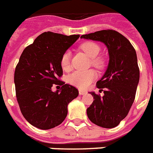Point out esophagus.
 <instances>
[{
	"label": "esophagus",
	"instance_id": "1",
	"mask_svg": "<svg viewBox=\"0 0 153 153\" xmlns=\"http://www.w3.org/2000/svg\"><path fill=\"white\" fill-rule=\"evenodd\" d=\"M79 94H80V95H84V94H86V91L80 89V90H79Z\"/></svg>",
	"mask_w": 153,
	"mask_h": 153
}]
</instances>
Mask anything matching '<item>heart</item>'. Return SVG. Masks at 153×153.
<instances>
[{
  "mask_svg": "<svg viewBox=\"0 0 153 153\" xmlns=\"http://www.w3.org/2000/svg\"><path fill=\"white\" fill-rule=\"evenodd\" d=\"M80 49L89 57H91V65L97 69H102L104 67L105 60L102 56H98L100 53L101 48L99 44L92 41H86L80 45ZM60 64L62 69L69 71L71 69V53L69 51L62 53ZM96 78V73L93 70L75 71L69 75L67 80L70 84L78 88L85 89L90 85Z\"/></svg>",
  "mask_w": 153,
  "mask_h": 153,
  "instance_id": "heart-1",
  "label": "heart"
}]
</instances>
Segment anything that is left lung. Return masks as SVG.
Returning <instances> with one entry per match:
<instances>
[{"instance_id":"1","label":"left lung","mask_w":153,"mask_h":153,"mask_svg":"<svg viewBox=\"0 0 153 153\" xmlns=\"http://www.w3.org/2000/svg\"><path fill=\"white\" fill-rule=\"evenodd\" d=\"M80 38L100 41L108 49V67L96 83L100 92L104 95L91 92L94 101L87 114L94 124L114 128L126 117L135 100L140 78L136 51L125 36L114 30H99Z\"/></svg>"}]
</instances>
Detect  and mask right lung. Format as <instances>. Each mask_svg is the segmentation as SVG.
<instances>
[{
	"instance_id": "obj_1",
	"label": "right lung",
	"mask_w": 153,
	"mask_h": 153,
	"mask_svg": "<svg viewBox=\"0 0 153 153\" xmlns=\"http://www.w3.org/2000/svg\"><path fill=\"white\" fill-rule=\"evenodd\" d=\"M79 37L44 32L19 57L14 74L17 102L25 119L39 129L60 125L66 118L68 104L79 95L75 87L60 80L61 57ZM53 85L62 86L61 91L53 93Z\"/></svg>"
}]
</instances>
